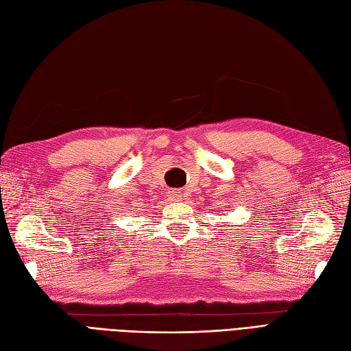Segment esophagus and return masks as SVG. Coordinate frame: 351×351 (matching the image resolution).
<instances>
[{
    "mask_svg": "<svg viewBox=\"0 0 351 351\" xmlns=\"http://www.w3.org/2000/svg\"><path fill=\"white\" fill-rule=\"evenodd\" d=\"M168 197H169V201L178 202L180 199H182V192H178V191H169V192H168Z\"/></svg>",
    "mask_w": 351,
    "mask_h": 351,
    "instance_id": "34e87169",
    "label": "esophagus"
}]
</instances>
